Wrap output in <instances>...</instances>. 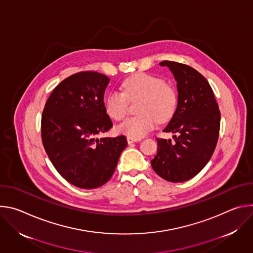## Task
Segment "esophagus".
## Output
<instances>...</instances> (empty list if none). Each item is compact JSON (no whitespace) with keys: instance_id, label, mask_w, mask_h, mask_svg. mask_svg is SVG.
<instances>
[{"instance_id":"esophagus-1","label":"esophagus","mask_w":253,"mask_h":253,"mask_svg":"<svg viewBox=\"0 0 253 253\" xmlns=\"http://www.w3.org/2000/svg\"><path fill=\"white\" fill-rule=\"evenodd\" d=\"M140 140H141V138H139V137L127 136V142H128L129 144H131V143H134V142H137V141H140Z\"/></svg>"}]
</instances>
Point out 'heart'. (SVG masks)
Instances as JSON below:
<instances>
[{"label":"heart","mask_w":253,"mask_h":253,"mask_svg":"<svg viewBox=\"0 0 253 253\" xmlns=\"http://www.w3.org/2000/svg\"><path fill=\"white\" fill-rule=\"evenodd\" d=\"M122 91H112L105 99V110L111 119L121 121L128 113L129 101L139 100L136 110L139 114L130 117L117 127V131L133 137H142L154 128L157 120L168 121L177 106L176 89L161 78L137 73L122 84Z\"/></svg>","instance_id":"heart-1"}]
</instances>
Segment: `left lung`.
I'll return each mask as SVG.
<instances>
[{"label": "left lung", "mask_w": 253, "mask_h": 253, "mask_svg": "<svg viewBox=\"0 0 253 253\" xmlns=\"http://www.w3.org/2000/svg\"><path fill=\"white\" fill-rule=\"evenodd\" d=\"M167 67L177 83L176 110L164 132L177 135L157 138L153 170L170 182H184L197 175L210 160L218 140L220 111L208 81L195 69L177 62Z\"/></svg>", "instance_id": "obj_1"}]
</instances>
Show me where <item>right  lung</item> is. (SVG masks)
I'll return each instance as SVG.
<instances>
[{"label":"right lung","mask_w":253,"mask_h":253,"mask_svg":"<svg viewBox=\"0 0 253 253\" xmlns=\"http://www.w3.org/2000/svg\"><path fill=\"white\" fill-rule=\"evenodd\" d=\"M109 82L97 72L72 75L53 90L42 114L47 155L60 175L79 188L105 184L127 146L124 135L97 137L112 127L104 104Z\"/></svg>","instance_id":"add662e5"}]
</instances>
